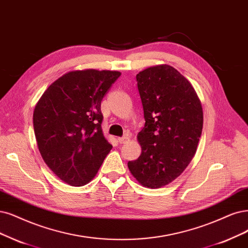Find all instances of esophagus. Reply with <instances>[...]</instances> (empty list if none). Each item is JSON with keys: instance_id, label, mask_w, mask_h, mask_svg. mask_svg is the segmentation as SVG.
Wrapping results in <instances>:
<instances>
[{"instance_id": "1", "label": "esophagus", "mask_w": 248, "mask_h": 248, "mask_svg": "<svg viewBox=\"0 0 248 248\" xmlns=\"http://www.w3.org/2000/svg\"><path fill=\"white\" fill-rule=\"evenodd\" d=\"M129 140H130V138H129V137H127V136L119 137V138H117V142H118L119 144H125V143L129 142Z\"/></svg>"}]
</instances>
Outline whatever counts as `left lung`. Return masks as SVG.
I'll return each mask as SVG.
<instances>
[{"label":"left lung","mask_w":248,"mask_h":248,"mask_svg":"<svg viewBox=\"0 0 248 248\" xmlns=\"http://www.w3.org/2000/svg\"><path fill=\"white\" fill-rule=\"evenodd\" d=\"M136 78L145 125L138 134L142 153L127 167L141 185L160 188L178 178L195 155L202 106L189 80L167 64L146 68Z\"/></svg>","instance_id":"8db88e82"}]
</instances>
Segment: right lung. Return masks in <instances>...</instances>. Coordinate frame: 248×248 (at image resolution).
Segmentation results:
<instances>
[{
	"instance_id": "1",
	"label": "right lung",
	"mask_w": 248,
	"mask_h": 248,
	"mask_svg": "<svg viewBox=\"0 0 248 248\" xmlns=\"http://www.w3.org/2000/svg\"><path fill=\"white\" fill-rule=\"evenodd\" d=\"M119 71H70L45 91L33 111V130L46 164L70 186L93 179L112 146L102 132L101 101Z\"/></svg>"
}]
</instances>
